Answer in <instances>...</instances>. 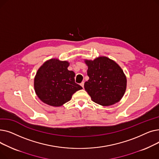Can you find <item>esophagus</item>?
Returning <instances> with one entry per match:
<instances>
[{
    "mask_svg": "<svg viewBox=\"0 0 159 159\" xmlns=\"http://www.w3.org/2000/svg\"><path fill=\"white\" fill-rule=\"evenodd\" d=\"M80 86L84 88V82H81V84H80Z\"/></svg>",
    "mask_w": 159,
    "mask_h": 159,
    "instance_id": "34e87169",
    "label": "esophagus"
}]
</instances>
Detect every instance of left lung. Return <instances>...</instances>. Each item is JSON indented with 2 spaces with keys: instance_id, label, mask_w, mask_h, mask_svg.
Here are the masks:
<instances>
[{
  "instance_id": "8db88e82",
  "label": "left lung",
  "mask_w": 159,
  "mask_h": 159,
  "mask_svg": "<svg viewBox=\"0 0 159 159\" xmlns=\"http://www.w3.org/2000/svg\"><path fill=\"white\" fill-rule=\"evenodd\" d=\"M89 80L84 88L91 100L102 106L119 102L126 92L127 79L123 70L114 61L98 57L93 61L84 59Z\"/></svg>"
}]
</instances>
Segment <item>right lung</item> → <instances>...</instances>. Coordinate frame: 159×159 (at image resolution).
I'll return each mask as SVG.
<instances>
[{
	"label": "right lung",
	"instance_id": "obj_1",
	"mask_svg": "<svg viewBox=\"0 0 159 159\" xmlns=\"http://www.w3.org/2000/svg\"><path fill=\"white\" fill-rule=\"evenodd\" d=\"M69 66L68 61L51 58L39 68L34 79V89L42 102L59 107L70 101L76 91L82 89L75 83V74L68 70Z\"/></svg>",
	"mask_w": 159,
	"mask_h": 159
}]
</instances>
